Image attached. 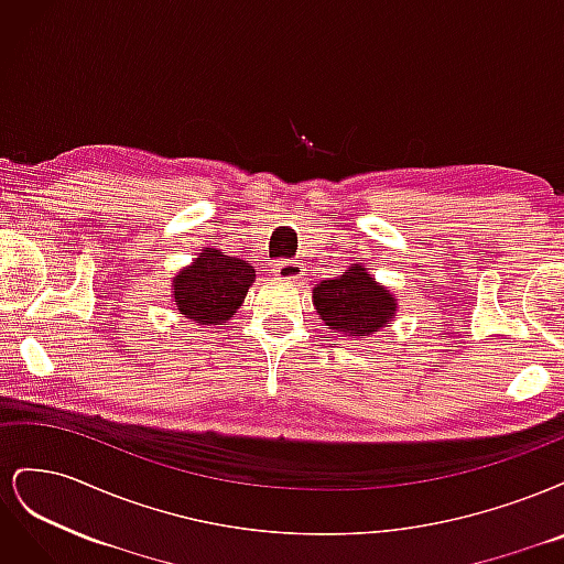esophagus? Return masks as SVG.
<instances>
[{"instance_id":"1","label":"esophagus","mask_w":564,"mask_h":564,"mask_svg":"<svg viewBox=\"0 0 564 564\" xmlns=\"http://www.w3.org/2000/svg\"><path fill=\"white\" fill-rule=\"evenodd\" d=\"M272 275H275L278 280H284V282H299L303 278V265L296 261L282 259L272 265Z\"/></svg>"}]
</instances>
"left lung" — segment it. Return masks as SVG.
I'll return each instance as SVG.
<instances>
[{"instance_id":"left-lung-1","label":"left lung","mask_w":564,"mask_h":564,"mask_svg":"<svg viewBox=\"0 0 564 564\" xmlns=\"http://www.w3.org/2000/svg\"><path fill=\"white\" fill-rule=\"evenodd\" d=\"M313 303L324 327L350 338H367L390 327L398 311L395 294L360 263H352L344 275L319 282L313 289Z\"/></svg>"}]
</instances>
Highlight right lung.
<instances>
[{
	"label": "right lung",
	"mask_w": 564,
	"mask_h": 564,
	"mask_svg": "<svg viewBox=\"0 0 564 564\" xmlns=\"http://www.w3.org/2000/svg\"><path fill=\"white\" fill-rule=\"evenodd\" d=\"M253 280V265L207 247L174 278L172 296L181 315L212 327L237 313Z\"/></svg>",
	"instance_id": "1"
}]
</instances>
